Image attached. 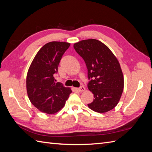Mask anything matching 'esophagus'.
<instances>
[{"label": "esophagus", "instance_id": "34e87169", "mask_svg": "<svg viewBox=\"0 0 152 152\" xmlns=\"http://www.w3.org/2000/svg\"><path fill=\"white\" fill-rule=\"evenodd\" d=\"M86 90V88H84L83 86H81L80 87V88H77V91H78V92H82V91H84Z\"/></svg>", "mask_w": 152, "mask_h": 152}]
</instances>
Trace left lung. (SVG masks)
<instances>
[{"instance_id":"8db88e82","label":"left lung","mask_w":152,"mask_h":152,"mask_svg":"<svg viewBox=\"0 0 152 152\" xmlns=\"http://www.w3.org/2000/svg\"><path fill=\"white\" fill-rule=\"evenodd\" d=\"M74 48L88 69V87L95 98L88 104L89 108L99 113L111 110L119 102L124 87L117 58L105 44L96 39L80 41L74 44Z\"/></svg>"}]
</instances>
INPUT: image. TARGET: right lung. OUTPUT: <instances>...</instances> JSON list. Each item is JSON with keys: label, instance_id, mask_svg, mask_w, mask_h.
Here are the masks:
<instances>
[{"label": "right lung", "instance_id": "add662e5", "mask_svg": "<svg viewBox=\"0 0 152 152\" xmlns=\"http://www.w3.org/2000/svg\"><path fill=\"white\" fill-rule=\"evenodd\" d=\"M70 44L51 42L40 48L32 62L27 75V95L35 107L48 114L59 112L72 93L69 88L56 82L54 74L64 53Z\"/></svg>", "mask_w": 152, "mask_h": 152}]
</instances>
